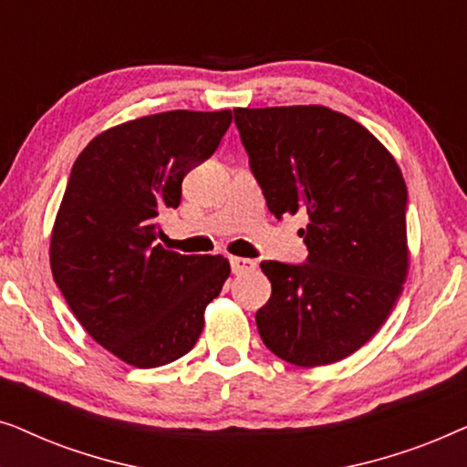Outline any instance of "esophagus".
<instances>
[{
	"instance_id": "34e87169",
	"label": "esophagus",
	"mask_w": 467,
	"mask_h": 467,
	"mask_svg": "<svg viewBox=\"0 0 467 467\" xmlns=\"http://www.w3.org/2000/svg\"><path fill=\"white\" fill-rule=\"evenodd\" d=\"M229 264H232V272L234 274H246L257 267L253 259H244V257H229Z\"/></svg>"
}]
</instances>
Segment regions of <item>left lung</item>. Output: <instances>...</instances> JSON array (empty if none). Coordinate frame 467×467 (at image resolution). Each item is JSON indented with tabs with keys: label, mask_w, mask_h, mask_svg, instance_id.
I'll list each match as a JSON object with an SVG mask.
<instances>
[{
	"label": "left lung",
	"mask_w": 467,
	"mask_h": 467,
	"mask_svg": "<svg viewBox=\"0 0 467 467\" xmlns=\"http://www.w3.org/2000/svg\"><path fill=\"white\" fill-rule=\"evenodd\" d=\"M267 208L308 214V264L264 261L272 297L261 340L280 359L318 368L347 359L382 327L410 267L408 191L376 136L325 106L235 108Z\"/></svg>",
	"instance_id": "left-lung-1"
}]
</instances>
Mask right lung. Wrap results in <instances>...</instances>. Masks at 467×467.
<instances>
[{
	"label": "right lung",
	"mask_w": 467,
	"mask_h": 467,
	"mask_svg": "<svg viewBox=\"0 0 467 467\" xmlns=\"http://www.w3.org/2000/svg\"><path fill=\"white\" fill-rule=\"evenodd\" d=\"M229 125L232 110L149 114L101 131L74 161L50 234V270L87 334L133 368L187 355L232 272L221 254L155 242L159 214L178 208L182 178Z\"/></svg>",
	"instance_id": "1"
}]
</instances>
